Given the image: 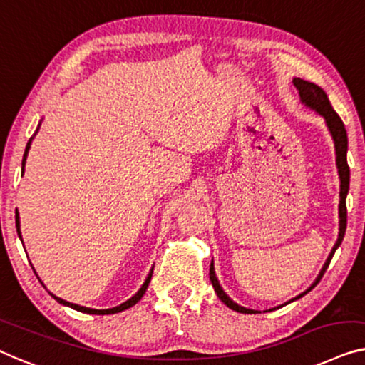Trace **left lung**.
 <instances>
[{
	"mask_svg": "<svg viewBox=\"0 0 365 365\" xmlns=\"http://www.w3.org/2000/svg\"><path fill=\"white\" fill-rule=\"evenodd\" d=\"M296 89L299 91V96H301V101L304 102L307 107H311V109H314L316 112H319V114L324 117L326 119V124L329 127V130L332 133V138H334V143H336V155H337V168H339V177H341V203H339V217H341V228H339V238H337V243L334 245V248H332V253L329 258H327V263L324 264V268H322L321 274L317 276L316 283L312 284L309 289L306 292H309L312 287H314L317 283H319L322 276H324L327 266H329L332 256H334L336 250L339 248V245L342 243L344 240V235H346V227H347V207H346V197H347V192H349V182H351V170H349V165H347V132H346V127H344V122L341 120V117L337 115V112L332 109L331 102H329V97L324 91L321 89L319 86L312 84V82H307V81H302V79H294ZM210 281H212V284L215 287V292H217L220 299H222L225 304H227L230 309H233L236 312H245V314H253V309H246L243 306H238L236 302H233L230 297L225 294V291L222 289V286H220L217 276H215V271H213V263L210 264ZM306 292H302L294 299H299L301 296H304ZM291 299V301H294Z\"/></svg>",
	"mask_w": 365,
	"mask_h": 365,
	"instance_id": "8db88e82",
	"label": "left lung"
}]
</instances>
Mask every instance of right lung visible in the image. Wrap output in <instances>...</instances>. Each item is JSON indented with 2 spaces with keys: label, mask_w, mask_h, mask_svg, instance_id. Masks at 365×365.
<instances>
[{
  "label": "right lung",
  "mask_w": 365,
  "mask_h": 365,
  "mask_svg": "<svg viewBox=\"0 0 365 365\" xmlns=\"http://www.w3.org/2000/svg\"><path fill=\"white\" fill-rule=\"evenodd\" d=\"M29 145H31V138H29V142H28V145H26V150H24V155H23V170H24V162H26V157H28ZM16 228H18V235H19V238H21V233H19V217H18V212H16ZM150 279H152V271H150V274L147 276L145 283H143L140 289L137 291V294H135V296H132L129 301L122 302L120 306L112 307V309H91V307H84V306H79V304H73V302H68V301L61 299V297L54 296V294H51V296H53L54 299L58 301V302H61V304H66V306L73 307V309H76V311L87 312V314H114V312H120V311H124V309H129V307H132L133 304H137V302L142 299V296L145 294V291H147V287H148V283H150Z\"/></svg>",
  "instance_id": "1"
}]
</instances>
